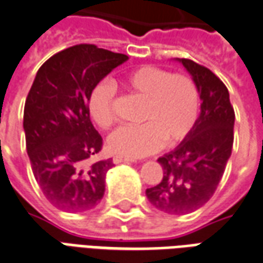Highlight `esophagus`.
<instances>
[{"mask_svg": "<svg viewBox=\"0 0 263 263\" xmlns=\"http://www.w3.org/2000/svg\"><path fill=\"white\" fill-rule=\"evenodd\" d=\"M112 161H114V164H120V163H129V161H135V159L121 156V155H116V156L112 157Z\"/></svg>", "mask_w": 263, "mask_h": 263, "instance_id": "obj_1", "label": "esophagus"}]
</instances>
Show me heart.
Returning a JSON list of instances; mask_svg holds the SVG:
<instances>
[{"mask_svg": "<svg viewBox=\"0 0 263 263\" xmlns=\"http://www.w3.org/2000/svg\"><path fill=\"white\" fill-rule=\"evenodd\" d=\"M122 87L143 100L137 126H121L107 139L112 153L141 157L156 152L163 145L182 141L195 125L199 93L191 77L171 73L163 68L143 65L128 72ZM114 86L110 81L97 83L89 97V112L102 128L114 122Z\"/></svg>", "mask_w": 263, "mask_h": 263, "instance_id": "1", "label": "heart"}]
</instances>
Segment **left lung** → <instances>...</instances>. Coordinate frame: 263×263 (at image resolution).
Returning <instances> with one entry per match:
<instances>
[{
	"instance_id": "8db88e82",
	"label": "left lung",
	"mask_w": 263,
	"mask_h": 263,
	"mask_svg": "<svg viewBox=\"0 0 263 263\" xmlns=\"http://www.w3.org/2000/svg\"><path fill=\"white\" fill-rule=\"evenodd\" d=\"M191 73L201 97V114L184 141L157 159L163 178L146 190L152 205L170 215L195 212L219 185L234 141V108L215 73L192 60L177 58Z\"/></svg>"
}]
</instances>
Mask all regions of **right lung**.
I'll use <instances>...</instances> for the list:
<instances>
[{
    "label": "right lung",
    "mask_w": 263,
    "mask_h": 263,
    "mask_svg": "<svg viewBox=\"0 0 263 263\" xmlns=\"http://www.w3.org/2000/svg\"><path fill=\"white\" fill-rule=\"evenodd\" d=\"M128 60L125 54L79 44L54 54L36 73L23 111L33 176L52 205L90 211L102 201L111 159L90 163L103 139L89 116L97 83Z\"/></svg>",
    "instance_id": "right-lung-1"
}]
</instances>
